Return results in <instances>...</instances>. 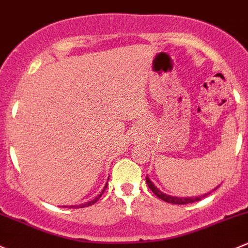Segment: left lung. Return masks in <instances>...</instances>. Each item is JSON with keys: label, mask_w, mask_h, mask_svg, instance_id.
Instances as JSON below:
<instances>
[{"label": "left lung", "mask_w": 248, "mask_h": 248, "mask_svg": "<svg viewBox=\"0 0 248 248\" xmlns=\"http://www.w3.org/2000/svg\"><path fill=\"white\" fill-rule=\"evenodd\" d=\"M145 181H147L148 186H149L150 190L153 191V193H154L156 197H159L160 200L167 202V203H172V204H188V203H193V202H197V201H201V198L205 197V196L208 195H204V196H200V197H196V198H179V197H172V196H167L166 193L161 192V191L159 190V188L156 187V186L154 185V184L150 181L149 178H145ZM217 188V187H216Z\"/></svg>", "instance_id": "1"}]
</instances>
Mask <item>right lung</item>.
Instances as JSON below:
<instances>
[{"instance_id": "obj_1", "label": "right lung", "mask_w": 248, "mask_h": 248, "mask_svg": "<svg viewBox=\"0 0 248 248\" xmlns=\"http://www.w3.org/2000/svg\"><path fill=\"white\" fill-rule=\"evenodd\" d=\"M107 187V185L105 186V188ZM105 188H104L103 191H101V193L99 196H96L95 198H94L93 201H91V202H88V203H86V204H81V205H75V206H73V208H85V206H89V205H92V204H94V203H96V202H98V200L99 198L101 197V195H103L104 193V191H105Z\"/></svg>"}]
</instances>
